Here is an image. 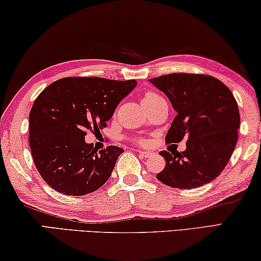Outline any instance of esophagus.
I'll list each match as a JSON object with an SVG mask.
<instances>
[{"mask_svg": "<svg viewBox=\"0 0 261 261\" xmlns=\"http://www.w3.org/2000/svg\"><path fill=\"white\" fill-rule=\"evenodd\" d=\"M138 152H139V154H140V155L145 156V158H147V156H151V155L153 154V152H151V151H143V150H138Z\"/></svg>", "mask_w": 261, "mask_h": 261, "instance_id": "obj_1", "label": "esophagus"}]
</instances>
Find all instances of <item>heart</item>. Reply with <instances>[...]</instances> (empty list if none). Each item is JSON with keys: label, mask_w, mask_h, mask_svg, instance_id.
<instances>
[{"label": "heart", "mask_w": 261, "mask_h": 261, "mask_svg": "<svg viewBox=\"0 0 261 261\" xmlns=\"http://www.w3.org/2000/svg\"><path fill=\"white\" fill-rule=\"evenodd\" d=\"M163 100H164L163 96H160L159 94H156L154 92H148L145 94V96H144L143 103H148V105H150V103H155Z\"/></svg>", "instance_id": "1"}]
</instances>
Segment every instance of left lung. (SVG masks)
<instances>
[{
  "mask_svg": "<svg viewBox=\"0 0 261 261\" xmlns=\"http://www.w3.org/2000/svg\"><path fill=\"white\" fill-rule=\"evenodd\" d=\"M148 81L166 95L176 111L166 142L187 139L184 152H159L166 166L156 179L180 189L212 182L237 144L241 117L233 94L218 79L203 74L173 73Z\"/></svg>",
  "mask_w": 261,
  "mask_h": 261,
  "instance_id": "8db88e82",
  "label": "left lung"
}]
</instances>
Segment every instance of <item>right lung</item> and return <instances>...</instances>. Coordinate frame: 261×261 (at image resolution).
Wrapping results in <instances>:
<instances>
[{
  "label": "right lung",
  "instance_id": "obj_1",
  "mask_svg": "<svg viewBox=\"0 0 261 261\" xmlns=\"http://www.w3.org/2000/svg\"><path fill=\"white\" fill-rule=\"evenodd\" d=\"M136 80L64 77L47 86L29 115V143L39 174L49 187L80 196L102 187L123 148L96 151L86 143L87 131L107 126Z\"/></svg>",
  "mask_w": 261,
  "mask_h": 261
}]
</instances>
